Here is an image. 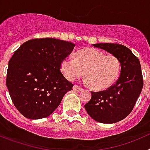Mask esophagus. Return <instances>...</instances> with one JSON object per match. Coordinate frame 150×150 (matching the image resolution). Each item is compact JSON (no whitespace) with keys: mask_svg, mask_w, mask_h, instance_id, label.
<instances>
[{"mask_svg":"<svg viewBox=\"0 0 150 150\" xmlns=\"http://www.w3.org/2000/svg\"><path fill=\"white\" fill-rule=\"evenodd\" d=\"M73 89L74 90V91H83V88H81V87H79L78 86H74V87H73Z\"/></svg>","mask_w":150,"mask_h":150,"instance_id":"34e87169","label":"esophagus"}]
</instances>
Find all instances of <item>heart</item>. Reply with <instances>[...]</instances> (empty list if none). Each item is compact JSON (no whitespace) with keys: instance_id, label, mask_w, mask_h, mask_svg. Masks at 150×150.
Wrapping results in <instances>:
<instances>
[{"instance_id":"obj_1","label":"heart","mask_w":150,"mask_h":150,"mask_svg":"<svg viewBox=\"0 0 150 150\" xmlns=\"http://www.w3.org/2000/svg\"><path fill=\"white\" fill-rule=\"evenodd\" d=\"M120 69L117 57L92 48L79 50L75 59L65 58L61 62V71L67 80L74 81L85 72V82L95 90L111 86L120 75Z\"/></svg>"}]
</instances>
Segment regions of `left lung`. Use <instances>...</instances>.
<instances>
[{
    "mask_svg": "<svg viewBox=\"0 0 150 150\" xmlns=\"http://www.w3.org/2000/svg\"><path fill=\"white\" fill-rule=\"evenodd\" d=\"M93 46L117 57L121 64L120 77L107 90L91 91V98L85 108L94 120L112 124L124 120L132 112L144 86L138 58L117 43H96Z\"/></svg>",
    "mask_w": 150,
    "mask_h": 150,
    "instance_id": "8db88e82",
    "label": "left lung"
}]
</instances>
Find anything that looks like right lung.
Here are the masks:
<instances>
[{
  "mask_svg": "<svg viewBox=\"0 0 150 150\" xmlns=\"http://www.w3.org/2000/svg\"><path fill=\"white\" fill-rule=\"evenodd\" d=\"M75 44L55 38L28 40L9 61L6 86L13 104L30 120L51 115L74 85L60 71Z\"/></svg>",
  "mask_w": 150,
  "mask_h": 150,
  "instance_id": "1",
  "label": "right lung"
}]
</instances>
